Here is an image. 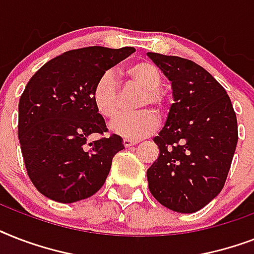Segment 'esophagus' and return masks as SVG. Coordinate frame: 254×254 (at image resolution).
Returning a JSON list of instances; mask_svg holds the SVG:
<instances>
[{
    "label": "esophagus",
    "instance_id": "1",
    "mask_svg": "<svg viewBox=\"0 0 254 254\" xmlns=\"http://www.w3.org/2000/svg\"><path fill=\"white\" fill-rule=\"evenodd\" d=\"M123 145L125 147H130V146H134V145H137V141H133V139H124L123 141Z\"/></svg>",
    "mask_w": 254,
    "mask_h": 254
}]
</instances>
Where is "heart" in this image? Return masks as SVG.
I'll return each instance as SVG.
<instances>
[{
    "label": "heart",
    "instance_id": "heart-1",
    "mask_svg": "<svg viewBox=\"0 0 254 254\" xmlns=\"http://www.w3.org/2000/svg\"><path fill=\"white\" fill-rule=\"evenodd\" d=\"M130 84L142 89L143 95L139 100V109H150L162 113L166 108L165 96L159 88L162 85L161 69L149 61L131 63L125 71ZM92 99L96 109L105 119H113L121 108V93L117 77L108 71L99 77L93 87ZM158 125V119L151 111L139 113H125L117 116L109 125L112 133L127 139H141L151 134Z\"/></svg>",
    "mask_w": 254,
    "mask_h": 254
}]
</instances>
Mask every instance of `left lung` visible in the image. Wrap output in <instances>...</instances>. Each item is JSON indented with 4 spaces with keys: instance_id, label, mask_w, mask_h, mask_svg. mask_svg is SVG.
Here are the masks:
<instances>
[{
    "instance_id": "1",
    "label": "left lung",
    "mask_w": 254,
    "mask_h": 254,
    "mask_svg": "<svg viewBox=\"0 0 254 254\" xmlns=\"http://www.w3.org/2000/svg\"><path fill=\"white\" fill-rule=\"evenodd\" d=\"M171 81L174 103L154 137L157 161L147 169L151 195L181 213L201 209L220 193L236 150L237 120L215 77L189 59L147 53Z\"/></svg>"
}]
</instances>
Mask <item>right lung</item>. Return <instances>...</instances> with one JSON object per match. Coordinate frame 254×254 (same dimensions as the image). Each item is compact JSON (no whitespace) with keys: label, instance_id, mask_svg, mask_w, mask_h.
Listing matches in <instances>:
<instances>
[{"label":"right lung","instance_id":"1","mask_svg":"<svg viewBox=\"0 0 254 254\" xmlns=\"http://www.w3.org/2000/svg\"><path fill=\"white\" fill-rule=\"evenodd\" d=\"M134 47H85L49 61L34 73L18 105V138L29 178L42 195L59 203L92 196L124 149L108 130L92 92L99 77L134 53Z\"/></svg>","mask_w":254,"mask_h":254}]
</instances>
